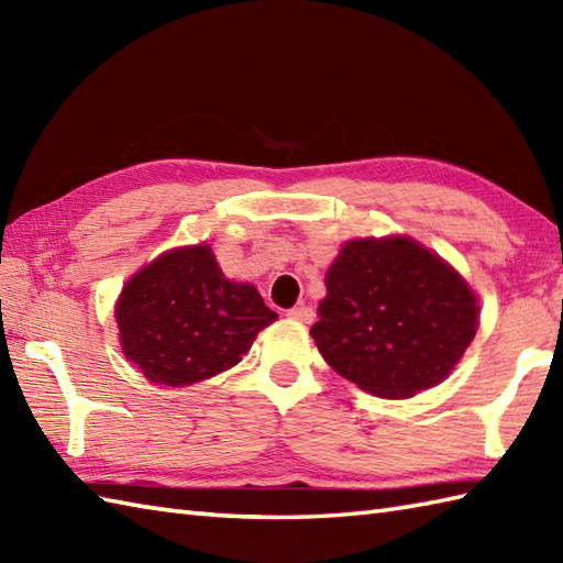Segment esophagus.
Returning a JSON list of instances; mask_svg holds the SVG:
<instances>
[{"mask_svg":"<svg viewBox=\"0 0 563 563\" xmlns=\"http://www.w3.org/2000/svg\"><path fill=\"white\" fill-rule=\"evenodd\" d=\"M288 317L295 319V321H302V324H312L314 321V309L307 307V305H297L292 309H288Z\"/></svg>","mask_w":563,"mask_h":563,"instance_id":"obj_1","label":"esophagus"}]
</instances>
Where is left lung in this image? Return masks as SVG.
Instances as JSON below:
<instances>
[{
	"mask_svg": "<svg viewBox=\"0 0 563 563\" xmlns=\"http://www.w3.org/2000/svg\"><path fill=\"white\" fill-rule=\"evenodd\" d=\"M312 339L357 387L401 399L438 385L476 333V297L411 239H361L327 273Z\"/></svg>",
	"mask_w": 563,
	"mask_h": 563,
	"instance_id": "1",
	"label": "left lung"
}]
</instances>
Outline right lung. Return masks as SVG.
<instances>
[{"label":"right lung","instance_id":"1","mask_svg":"<svg viewBox=\"0 0 563 563\" xmlns=\"http://www.w3.org/2000/svg\"><path fill=\"white\" fill-rule=\"evenodd\" d=\"M275 319L256 288L227 280L202 244L150 263L125 285L115 307L123 353L166 387L230 369Z\"/></svg>","mask_w":563,"mask_h":563}]
</instances>
